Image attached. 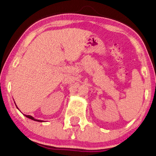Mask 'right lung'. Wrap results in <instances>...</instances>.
Returning <instances> with one entry per match:
<instances>
[{"mask_svg":"<svg viewBox=\"0 0 156 156\" xmlns=\"http://www.w3.org/2000/svg\"><path fill=\"white\" fill-rule=\"evenodd\" d=\"M15 105H16V103H15ZM16 108L19 109V108H18V107L16 106ZM24 115H25V117H28V118H29V119H32V120H34V121H36V122H43V121H42V120H39V119H34L33 117H32L31 115H25V114H23Z\"/></svg>","mask_w":156,"mask_h":156,"instance_id":"add662e5","label":"right lung"}]
</instances>
